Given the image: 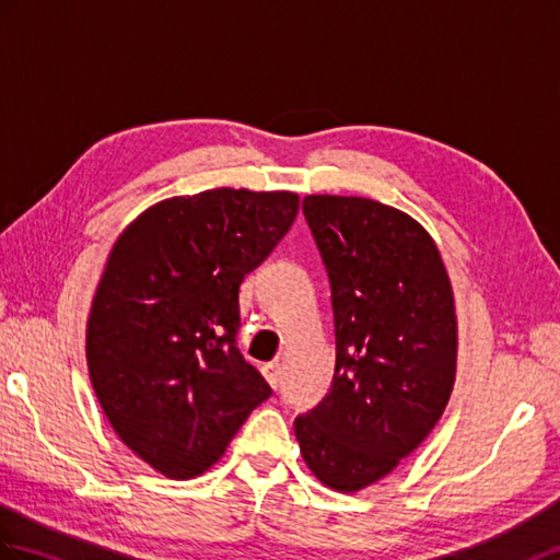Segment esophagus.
Masks as SVG:
<instances>
[{"instance_id": "1", "label": "esophagus", "mask_w": 560, "mask_h": 560, "mask_svg": "<svg viewBox=\"0 0 560 560\" xmlns=\"http://www.w3.org/2000/svg\"><path fill=\"white\" fill-rule=\"evenodd\" d=\"M262 374H265V380L269 382V386L277 388L279 382H281V365H279V362H265Z\"/></svg>"}]
</instances>
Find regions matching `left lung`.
Segmentation results:
<instances>
[{
    "label": "left lung",
    "mask_w": 560,
    "mask_h": 560,
    "mask_svg": "<svg viewBox=\"0 0 560 560\" xmlns=\"http://www.w3.org/2000/svg\"><path fill=\"white\" fill-rule=\"evenodd\" d=\"M303 212L331 283L329 394L295 420L307 470L353 493L410 456L456 384L458 317L444 259L418 219L355 195H307Z\"/></svg>",
    "instance_id": "8db88e82"
}]
</instances>
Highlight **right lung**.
Segmentation results:
<instances>
[{"label":"right lung","instance_id":"right-lung-1","mask_svg":"<svg viewBox=\"0 0 560 560\" xmlns=\"http://www.w3.org/2000/svg\"><path fill=\"white\" fill-rule=\"evenodd\" d=\"M298 205L291 190L178 195L112 245L88 317L90 382L114 432L168 479L210 470L271 394L236 348L238 289Z\"/></svg>","mask_w":560,"mask_h":560}]
</instances>
